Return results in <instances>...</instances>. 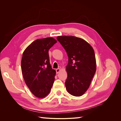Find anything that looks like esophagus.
Instances as JSON below:
<instances>
[{"label":"esophagus","instance_id":"obj_1","mask_svg":"<svg viewBox=\"0 0 121 121\" xmlns=\"http://www.w3.org/2000/svg\"><path fill=\"white\" fill-rule=\"evenodd\" d=\"M60 71V69H56V72L57 74H58V73H59Z\"/></svg>","mask_w":121,"mask_h":121}]
</instances>
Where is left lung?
<instances>
[{
	"instance_id": "8db88e82",
	"label": "left lung",
	"mask_w": 121,
	"mask_h": 121,
	"mask_svg": "<svg viewBox=\"0 0 121 121\" xmlns=\"http://www.w3.org/2000/svg\"><path fill=\"white\" fill-rule=\"evenodd\" d=\"M57 40L69 57L66 89L73 96H81L89 88L96 70L94 49L85 40L75 36H57Z\"/></svg>"
}]
</instances>
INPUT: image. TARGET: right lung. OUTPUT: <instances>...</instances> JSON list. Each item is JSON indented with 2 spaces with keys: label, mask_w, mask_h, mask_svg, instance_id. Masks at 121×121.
Here are the masks:
<instances>
[{
  "label": "right lung",
  "mask_w": 121,
  "mask_h": 121,
  "mask_svg": "<svg viewBox=\"0 0 121 121\" xmlns=\"http://www.w3.org/2000/svg\"><path fill=\"white\" fill-rule=\"evenodd\" d=\"M56 40L52 37L38 39L23 53L22 72L26 84L36 97L43 98L50 92L56 71L50 64L48 50Z\"/></svg>",
  "instance_id": "obj_1"
}]
</instances>
